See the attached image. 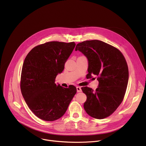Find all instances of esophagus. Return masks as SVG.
Wrapping results in <instances>:
<instances>
[{"label":"esophagus","instance_id":"34e87169","mask_svg":"<svg viewBox=\"0 0 146 146\" xmlns=\"http://www.w3.org/2000/svg\"><path fill=\"white\" fill-rule=\"evenodd\" d=\"M76 88H77V92H80L82 91L81 87H77Z\"/></svg>","mask_w":146,"mask_h":146}]
</instances>
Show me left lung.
I'll use <instances>...</instances> for the list:
<instances>
[{
    "label": "left lung",
    "mask_w": 146,
    "mask_h": 146,
    "mask_svg": "<svg viewBox=\"0 0 146 146\" xmlns=\"http://www.w3.org/2000/svg\"><path fill=\"white\" fill-rule=\"evenodd\" d=\"M75 50L88 59L87 77L96 76L99 81L95 91L88 87L81 88L87 95L84 108L93 118H106L116 110L125 94L129 78L126 60L119 50L98 40L82 41L77 44Z\"/></svg>",
    "instance_id": "obj_1"
}]
</instances>
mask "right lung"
I'll return each mask as SVG.
<instances>
[{
    "instance_id": "obj_1",
    "label": "right lung",
    "mask_w": 146,
    "mask_h": 146,
    "mask_svg": "<svg viewBox=\"0 0 146 146\" xmlns=\"http://www.w3.org/2000/svg\"><path fill=\"white\" fill-rule=\"evenodd\" d=\"M75 46L50 41L34 47L24 60L21 90L30 110L41 119L53 121L63 116L77 92L74 86L66 88L55 83Z\"/></svg>"
}]
</instances>
